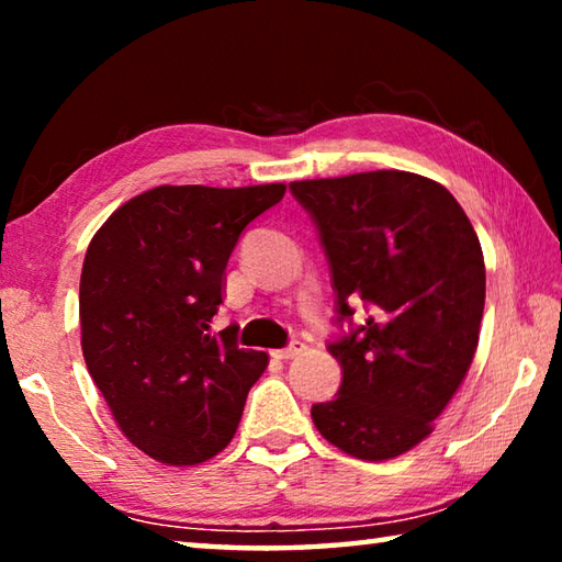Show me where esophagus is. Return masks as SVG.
<instances>
[{
	"label": "esophagus",
	"mask_w": 562,
	"mask_h": 562,
	"mask_svg": "<svg viewBox=\"0 0 562 562\" xmlns=\"http://www.w3.org/2000/svg\"><path fill=\"white\" fill-rule=\"evenodd\" d=\"M302 351H304V341H297V339H294L290 347H284V349H274L272 355L278 357V359H294V357H300Z\"/></svg>",
	"instance_id": "esophagus-1"
}]
</instances>
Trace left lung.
Returning <instances> with one entry per match:
<instances>
[{"mask_svg":"<svg viewBox=\"0 0 562 562\" xmlns=\"http://www.w3.org/2000/svg\"><path fill=\"white\" fill-rule=\"evenodd\" d=\"M325 247L337 322L369 317L329 341L341 364L331 402L312 406L325 439L361 461L422 443L469 372L486 302L479 235L441 183L406 170L294 180Z\"/></svg>","mask_w":562,"mask_h":562,"instance_id":"obj_1","label":"left lung"}]
</instances>
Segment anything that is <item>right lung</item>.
Returning <instances> with one entry per match:
<instances>
[{
	"mask_svg": "<svg viewBox=\"0 0 562 562\" xmlns=\"http://www.w3.org/2000/svg\"><path fill=\"white\" fill-rule=\"evenodd\" d=\"M284 183L158 186L99 227L79 288L81 349L126 439L168 465L233 441L268 355L213 335L237 237L280 203Z\"/></svg>",
	"mask_w": 562,
	"mask_h": 562,
	"instance_id": "add662e5",
	"label": "right lung"
}]
</instances>
